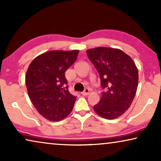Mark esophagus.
Masks as SVG:
<instances>
[{
  "label": "esophagus",
  "mask_w": 161,
  "mask_h": 161,
  "mask_svg": "<svg viewBox=\"0 0 161 161\" xmlns=\"http://www.w3.org/2000/svg\"><path fill=\"white\" fill-rule=\"evenodd\" d=\"M89 92H90V91H89V89H86L84 91H83L82 93H81V94H82V95H83V96H86L89 94Z\"/></svg>",
  "instance_id": "1"
}]
</instances>
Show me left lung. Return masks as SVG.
<instances>
[{"mask_svg": "<svg viewBox=\"0 0 161 161\" xmlns=\"http://www.w3.org/2000/svg\"><path fill=\"white\" fill-rule=\"evenodd\" d=\"M97 70L103 92L94 110L107 119L122 116L130 106L137 91L138 71L133 59L119 49L98 47L86 50Z\"/></svg>", "mask_w": 161, "mask_h": 161, "instance_id": "8db88e82", "label": "left lung"}]
</instances>
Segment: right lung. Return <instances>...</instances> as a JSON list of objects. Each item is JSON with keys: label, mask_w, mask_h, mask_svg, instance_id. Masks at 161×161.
I'll use <instances>...</instances> for the list:
<instances>
[{"label": "right lung", "mask_w": 161, "mask_h": 161, "mask_svg": "<svg viewBox=\"0 0 161 161\" xmlns=\"http://www.w3.org/2000/svg\"><path fill=\"white\" fill-rule=\"evenodd\" d=\"M79 50H51L30 64L25 75L28 96L36 111L52 122L67 117L76 97L69 92L65 72L76 61Z\"/></svg>", "instance_id": "right-lung-1"}]
</instances>
